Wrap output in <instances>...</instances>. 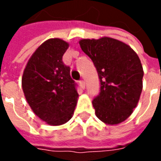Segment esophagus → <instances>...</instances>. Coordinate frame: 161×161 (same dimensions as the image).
I'll list each match as a JSON object with an SVG mask.
<instances>
[{
    "mask_svg": "<svg viewBox=\"0 0 161 161\" xmlns=\"http://www.w3.org/2000/svg\"><path fill=\"white\" fill-rule=\"evenodd\" d=\"M79 85H80V87L84 90V88H85V83H84V81L83 80L79 81Z\"/></svg>",
    "mask_w": 161,
    "mask_h": 161,
    "instance_id": "obj_1",
    "label": "esophagus"
}]
</instances>
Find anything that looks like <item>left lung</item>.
Returning a JSON list of instances; mask_svg holds the SVG:
<instances>
[{"label":"left lung","mask_w":161,"mask_h":161,"mask_svg":"<svg viewBox=\"0 0 161 161\" xmlns=\"http://www.w3.org/2000/svg\"><path fill=\"white\" fill-rule=\"evenodd\" d=\"M81 49L97 70L100 93L92 104L96 115L107 125L128 119L142 94L143 68L137 53L122 41L109 37L79 40Z\"/></svg>","instance_id":"left-lung-1"}]
</instances>
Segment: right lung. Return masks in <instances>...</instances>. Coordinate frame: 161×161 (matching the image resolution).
<instances>
[{"label": "right lung", "mask_w": 161, "mask_h": 161, "mask_svg": "<svg viewBox=\"0 0 161 161\" xmlns=\"http://www.w3.org/2000/svg\"><path fill=\"white\" fill-rule=\"evenodd\" d=\"M69 43L54 38L42 43L23 71L21 85L26 102L35 115L52 126L66 123L78 98L75 82L62 58Z\"/></svg>", "instance_id": "right-lung-1"}]
</instances>
